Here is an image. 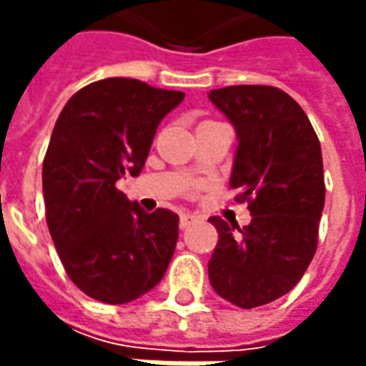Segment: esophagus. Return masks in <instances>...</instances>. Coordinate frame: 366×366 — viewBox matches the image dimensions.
<instances>
[{
	"mask_svg": "<svg viewBox=\"0 0 366 366\" xmlns=\"http://www.w3.org/2000/svg\"><path fill=\"white\" fill-rule=\"evenodd\" d=\"M193 216H191V214H183V216H181V219H179V226H181V228H187V226H191V222H193Z\"/></svg>",
	"mask_w": 366,
	"mask_h": 366,
	"instance_id": "obj_1",
	"label": "esophagus"
}]
</instances>
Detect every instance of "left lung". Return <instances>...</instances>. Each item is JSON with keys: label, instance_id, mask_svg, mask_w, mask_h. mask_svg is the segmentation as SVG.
<instances>
[{"label": "left lung", "instance_id": "8db88e82", "mask_svg": "<svg viewBox=\"0 0 366 366\" xmlns=\"http://www.w3.org/2000/svg\"><path fill=\"white\" fill-rule=\"evenodd\" d=\"M207 97L236 130L230 187L252 216L244 228L209 218L219 240L207 273L219 297L250 310L295 287L316 254L322 148L300 104L277 87L232 85Z\"/></svg>", "mask_w": 366, "mask_h": 366}]
</instances>
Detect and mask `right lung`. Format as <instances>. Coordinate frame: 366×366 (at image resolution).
Returning a JSON list of instances; mask_svg holds the SVG:
<instances>
[{"label":"right lung","instance_id":"right-lung-1","mask_svg":"<svg viewBox=\"0 0 366 366\" xmlns=\"http://www.w3.org/2000/svg\"><path fill=\"white\" fill-rule=\"evenodd\" d=\"M183 97L109 77L75 93L54 124L42 164L46 222L66 274L97 302L138 300L173 259L179 216L147 214L116 183L140 175L159 124Z\"/></svg>","mask_w":366,"mask_h":366}]
</instances>
